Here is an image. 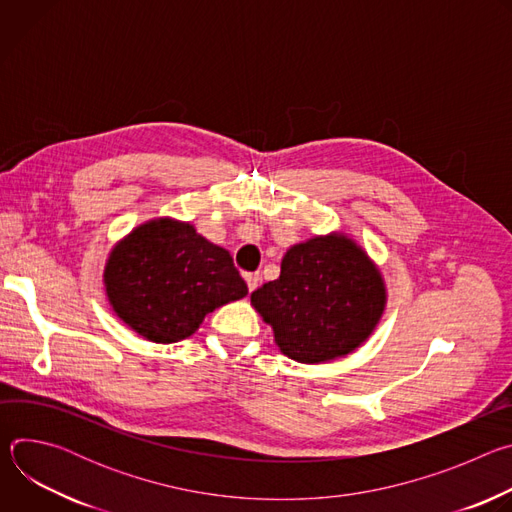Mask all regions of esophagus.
Wrapping results in <instances>:
<instances>
[{"label":"esophagus","instance_id":"34e87169","mask_svg":"<svg viewBox=\"0 0 512 512\" xmlns=\"http://www.w3.org/2000/svg\"><path fill=\"white\" fill-rule=\"evenodd\" d=\"M245 281H247L249 291H253V289H257V285H259L261 277H259V273H245Z\"/></svg>","mask_w":512,"mask_h":512}]
</instances>
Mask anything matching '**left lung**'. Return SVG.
I'll return each mask as SVG.
<instances>
[{
  "mask_svg": "<svg viewBox=\"0 0 512 512\" xmlns=\"http://www.w3.org/2000/svg\"><path fill=\"white\" fill-rule=\"evenodd\" d=\"M251 306L287 358L320 364L369 340L387 306V285L367 251L334 231L289 247L279 277L253 291Z\"/></svg>",
  "mask_w": 512,
  "mask_h": 512,
  "instance_id": "8db88e82",
  "label": "left lung"
}]
</instances>
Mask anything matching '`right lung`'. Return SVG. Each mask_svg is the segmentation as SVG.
Wrapping results in <instances>:
<instances>
[{"label": "right lung", "mask_w": 512, "mask_h": 512, "mask_svg": "<svg viewBox=\"0 0 512 512\" xmlns=\"http://www.w3.org/2000/svg\"><path fill=\"white\" fill-rule=\"evenodd\" d=\"M103 283L117 318L158 344L192 336L206 314L249 294L227 249L170 216L123 237L107 257Z\"/></svg>", "instance_id": "1"}]
</instances>
